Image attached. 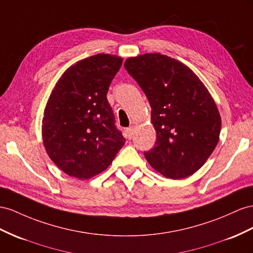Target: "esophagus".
<instances>
[{"mask_svg":"<svg viewBox=\"0 0 253 253\" xmlns=\"http://www.w3.org/2000/svg\"><path fill=\"white\" fill-rule=\"evenodd\" d=\"M126 135L128 137V139H131L132 135H133V127H129L126 129Z\"/></svg>","mask_w":253,"mask_h":253,"instance_id":"1","label":"esophagus"}]
</instances>
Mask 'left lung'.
Listing matches in <instances>:
<instances>
[{
	"instance_id": "obj_1",
	"label": "left lung",
	"mask_w": 253,
	"mask_h": 253,
	"mask_svg": "<svg viewBox=\"0 0 253 253\" xmlns=\"http://www.w3.org/2000/svg\"><path fill=\"white\" fill-rule=\"evenodd\" d=\"M124 66L152 108L156 145L144 156L153 169L171 179L196 173L215 150L221 118L203 82L179 61L160 53L128 57Z\"/></svg>"
}]
</instances>
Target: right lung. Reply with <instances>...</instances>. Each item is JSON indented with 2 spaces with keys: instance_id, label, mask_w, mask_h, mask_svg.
Here are the masks:
<instances>
[{
  "instance_id": "obj_1",
  "label": "right lung",
  "mask_w": 253,
  "mask_h": 253,
  "mask_svg": "<svg viewBox=\"0 0 253 253\" xmlns=\"http://www.w3.org/2000/svg\"><path fill=\"white\" fill-rule=\"evenodd\" d=\"M123 59L99 53L64 71L44 108L42 135L50 159L67 175L87 179L112 164L126 139L115 127L107 93Z\"/></svg>"
}]
</instances>
